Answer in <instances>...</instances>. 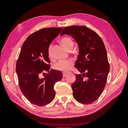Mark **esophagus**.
<instances>
[{"label":"esophagus","instance_id":"esophagus-1","mask_svg":"<svg viewBox=\"0 0 128 128\" xmlns=\"http://www.w3.org/2000/svg\"><path fill=\"white\" fill-rule=\"evenodd\" d=\"M67 76V73H66L64 72L62 73V76H63V77H66Z\"/></svg>","mask_w":128,"mask_h":128}]
</instances>
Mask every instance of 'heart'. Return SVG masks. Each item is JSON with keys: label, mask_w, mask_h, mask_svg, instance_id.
Here are the masks:
<instances>
[{"label": "heart", "mask_w": 128, "mask_h": 128, "mask_svg": "<svg viewBox=\"0 0 128 128\" xmlns=\"http://www.w3.org/2000/svg\"><path fill=\"white\" fill-rule=\"evenodd\" d=\"M60 42L68 51H70L74 45V42L72 38L69 37H64L61 38L60 40ZM52 49V46L50 45L48 46V55L50 59H52L53 58ZM73 64V61L71 60H61L58 61L57 62L54 64L53 68L56 70H60L66 72L70 70Z\"/></svg>", "instance_id": "obj_1"}]
</instances>
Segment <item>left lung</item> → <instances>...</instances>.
<instances>
[{"mask_svg": "<svg viewBox=\"0 0 128 128\" xmlns=\"http://www.w3.org/2000/svg\"><path fill=\"white\" fill-rule=\"evenodd\" d=\"M64 34L72 36L79 48L75 67L82 74L75 75L76 80L72 84L73 96L81 104H92L102 93L110 71L105 46L101 37L86 26L65 27L60 35Z\"/></svg>", "mask_w": 128, "mask_h": 128, "instance_id": "8db88e82", "label": "left lung"}]
</instances>
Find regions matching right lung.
<instances>
[{"mask_svg":"<svg viewBox=\"0 0 128 128\" xmlns=\"http://www.w3.org/2000/svg\"><path fill=\"white\" fill-rule=\"evenodd\" d=\"M63 28H43L31 34L23 44L16 62V72L22 94L31 103L42 106L54 98V86L62 73L50 70L48 50ZM48 72L45 75L44 72ZM42 74L46 76L42 78Z\"/></svg>","mask_w":128,"mask_h":128,"instance_id":"1","label":"right lung"}]
</instances>
